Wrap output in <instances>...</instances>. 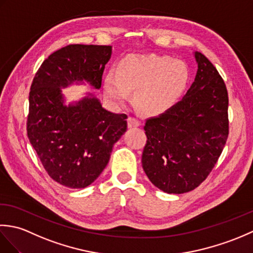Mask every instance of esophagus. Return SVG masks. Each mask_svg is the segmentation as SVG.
I'll use <instances>...</instances> for the list:
<instances>
[{"instance_id": "1", "label": "esophagus", "mask_w": 253, "mask_h": 253, "mask_svg": "<svg viewBox=\"0 0 253 253\" xmlns=\"http://www.w3.org/2000/svg\"><path fill=\"white\" fill-rule=\"evenodd\" d=\"M141 125V122L138 120V118L133 117V116H130L129 118H128V127L129 128H133V127H138Z\"/></svg>"}]
</instances>
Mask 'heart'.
Returning <instances> with one entry per match:
<instances>
[{
	"mask_svg": "<svg viewBox=\"0 0 253 253\" xmlns=\"http://www.w3.org/2000/svg\"><path fill=\"white\" fill-rule=\"evenodd\" d=\"M189 82L186 64L169 56L130 54L117 64V72L104 78L107 98L123 103L135 92V103L142 112L158 115L174 106L185 93Z\"/></svg>",
	"mask_w": 253,
	"mask_h": 253,
	"instance_id": "b5f03b06",
	"label": "heart"
}]
</instances>
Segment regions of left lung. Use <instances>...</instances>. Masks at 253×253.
<instances>
[{"label":"left lung","instance_id":"obj_1","mask_svg":"<svg viewBox=\"0 0 253 253\" xmlns=\"http://www.w3.org/2000/svg\"><path fill=\"white\" fill-rule=\"evenodd\" d=\"M198 72L181 101L144 125L142 168L168 193H185L207 179L227 141L228 93L221 75L196 51Z\"/></svg>","mask_w":253,"mask_h":253}]
</instances>
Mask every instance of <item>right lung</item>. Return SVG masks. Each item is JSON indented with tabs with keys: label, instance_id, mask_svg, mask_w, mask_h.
<instances>
[{
	"label": "right lung",
	"instance_id": "obj_1",
	"mask_svg": "<svg viewBox=\"0 0 253 253\" xmlns=\"http://www.w3.org/2000/svg\"><path fill=\"white\" fill-rule=\"evenodd\" d=\"M111 53V45H66L45 58L32 80L27 135L49 176L68 188L92 184L127 129V115L104 110L96 98L63 104L61 87L85 80L101 88Z\"/></svg>",
	"mask_w": 253,
	"mask_h": 253
}]
</instances>
